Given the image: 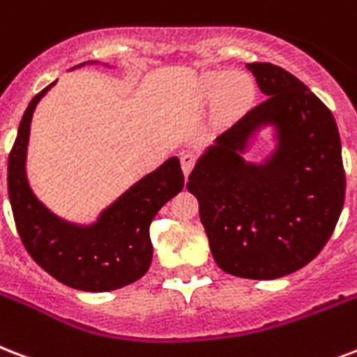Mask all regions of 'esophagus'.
<instances>
[{
	"instance_id": "1",
	"label": "esophagus",
	"mask_w": 357,
	"mask_h": 357,
	"mask_svg": "<svg viewBox=\"0 0 357 357\" xmlns=\"http://www.w3.org/2000/svg\"><path fill=\"white\" fill-rule=\"evenodd\" d=\"M179 160H181V168H183V174H185V176H189L190 170H192V167H195V162H197V155L192 153V151H185V153H181Z\"/></svg>"
}]
</instances>
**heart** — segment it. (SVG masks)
<instances>
[{
  "mask_svg": "<svg viewBox=\"0 0 357 357\" xmlns=\"http://www.w3.org/2000/svg\"><path fill=\"white\" fill-rule=\"evenodd\" d=\"M202 95L206 99L219 97L221 105L230 110H243L255 97V84L245 73H211L204 76Z\"/></svg>",
  "mask_w": 357,
  "mask_h": 357,
  "instance_id": "1",
  "label": "heart"
}]
</instances>
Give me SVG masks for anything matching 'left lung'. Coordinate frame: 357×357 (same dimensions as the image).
<instances>
[{"label":"left lung","instance_id":"8db88e82","mask_svg":"<svg viewBox=\"0 0 357 357\" xmlns=\"http://www.w3.org/2000/svg\"><path fill=\"white\" fill-rule=\"evenodd\" d=\"M268 99L227 129L198 159L187 189L217 266L243 279H279L311 262L344 204L341 138L330 108L288 70L249 63ZM278 148L262 165L241 155L260 126Z\"/></svg>","mask_w":357,"mask_h":357}]
</instances>
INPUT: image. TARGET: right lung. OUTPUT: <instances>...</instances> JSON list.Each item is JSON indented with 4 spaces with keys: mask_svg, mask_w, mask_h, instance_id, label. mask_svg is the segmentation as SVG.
I'll use <instances>...</instances> for the list:
<instances>
[{
    "mask_svg": "<svg viewBox=\"0 0 357 357\" xmlns=\"http://www.w3.org/2000/svg\"><path fill=\"white\" fill-rule=\"evenodd\" d=\"M54 84L31 99L9 153L7 189L16 230L29 257L59 282L84 292L118 290L146 275L151 266L149 225L157 211L183 189V172L178 157H170L89 227H78L50 213L29 189L26 151L35 106Z\"/></svg>",
    "mask_w": 357,
    "mask_h": 357,
    "instance_id": "right-lung-1",
    "label": "right lung"
}]
</instances>
